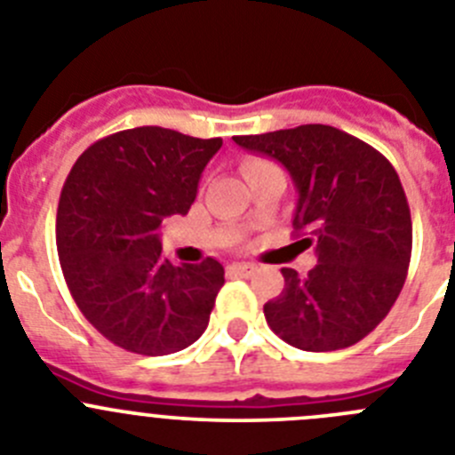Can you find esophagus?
Returning <instances> with one entry per match:
<instances>
[{"label":"esophagus","mask_w":455,"mask_h":455,"mask_svg":"<svg viewBox=\"0 0 455 455\" xmlns=\"http://www.w3.org/2000/svg\"><path fill=\"white\" fill-rule=\"evenodd\" d=\"M230 273L241 277H251L257 273V267L255 264H230Z\"/></svg>","instance_id":"34e87169"}]
</instances>
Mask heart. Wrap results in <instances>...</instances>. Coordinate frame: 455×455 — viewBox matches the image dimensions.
<instances>
[{"instance_id":"b5f03b06","label":"heart","mask_w":455,"mask_h":455,"mask_svg":"<svg viewBox=\"0 0 455 455\" xmlns=\"http://www.w3.org/2000/svg\"><path fill=\"white\" fill-rule=\"evenodd\" d=\"M268 162H264V159H246V162L241 164V171H243V175H251L252 171H257V168H262V166H267Z\"/></svg>"}]
</instances>
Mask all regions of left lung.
<instances>
[{
	"label": "left lung",
	"instance_id": "1",
	"mask_svg": "<svg viewBox=\"0 0 455 455\" xmlns=\"http://www.w3.org/2000/svg\"><path fill=\"white\" fill-rule=\"evenodd\" d=\"M235 143L283 164L299 188L291 246H315L307 275L283 268L284 289L264 305L280 339L300 351L357 344L399 299L412 255V219L392 164L364 140L300 124Z\"/></svg>",
	"mask_w": 455,
	"mask_h": 455
}]
</instances>
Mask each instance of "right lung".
<instances>
[{"label": "right lung", "instance_id": "obj_1", "mask_svg": "<svg viewBox=\"0 0 455 455\" xmlns=\"http://www.w3.org/2000/svg\"><path fill=\"white\" fill-rule=\"evenodd\" d=\"M223 139L134 127L82 152L56 212V251L72 299L116 347L168 355L209 323L225 268L207 257L175 267L162 257L164 219L187 214Z\"/></svg>", "mask_w": 455, "mask_h": 455}]
</instances>
